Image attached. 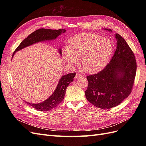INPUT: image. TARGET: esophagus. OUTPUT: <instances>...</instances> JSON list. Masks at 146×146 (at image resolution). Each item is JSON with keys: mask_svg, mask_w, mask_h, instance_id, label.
<instances>
[{"mask_svg": "<svg viewBox=\"0 0 146 146\" xmlns=\"http://www.w3.org/2000/svg\"><path fill=\"white\" fill-rule=\"evenodd\" d=\"M81 77H82V75H81V74H80L79 73H77V74H76V77H75V78H76V79H77V78H80Z\"/></svg>", "mask_w": 146, "mask_h": 146, "instance_id": "obj_1", "label": "esophagus"}]
</instances>
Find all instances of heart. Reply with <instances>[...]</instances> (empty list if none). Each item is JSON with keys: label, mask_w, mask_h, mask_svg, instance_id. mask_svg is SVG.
I'll use <instances>...</instances> for the list:
<instances>
[{"label": "heart", "mask_w": 146, "mask_h": 146, "mask_svg": "<svg viewBox=\"0 0 146 146\" xmlns=\"http://www.w3.org/2000/svg\"><path fill=\"white\" fill-rule=\"evenodd\" d=\"M113 42L94 33H80L73 36L63 50V57L70 66L81 64L87 72L94 73L107 64L113 52Z\"/></svg>", "instance_id": "b5f03b06"}]
</instances>
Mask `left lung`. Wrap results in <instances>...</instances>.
Masks as SVG:
<instances>
[{
  "instance_id": "8db88e82",
  "label": "left lung",
  "mask_w": 146,
  "mask_h": 146,
  "mask_svg": "<svg viewBox=\"0 0 146 146\" xmlns=\"http://www.w3.org/2000/svg\"><path fill=\"white\" fill-rule=\"evenodd\" d=\"M114 36L116 49L109 64L99 73L86 77V98L95 107L104 110L116 107L129 96L136 72L135 55L129 46L120 35L116 33Z\"/></svg>"
}]
</instances>
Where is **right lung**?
Listing matches in <instances>:
<instances>
[{"label": "right lung", "instance_id": "add662e5", "mask_svg": "<svg viewBox=\"0 0 146 146\" xmlns=\"http://www.w3.org/2000/svg\"><path fill=\"white\" fill-rule=\"evenodd\" d=\"M66 32V30L65 29L50 30L40 29L37 30L29 35L24 41L21 42L19 46L17 47L15 52L13 53L12 58L16 52L38 42L54 41L61 34L64 33ZM58 52L60 56H62V52H61V48H58ZM76 74L75 72L70 73L61 76L54 92L49 98L44 101L38 104L29 103L27 102H26V103L39 111H49V110L54 108L63 100L66 94V88L69 86L70 83L74 80V78L76 76Z\"/></svg>", "mask_w": 146, "mask_h": 146}]
</instances>
